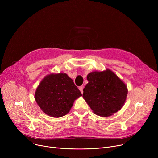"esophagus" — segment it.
I'll return each instance as SVG.
<instances>
[{
    "label": "esophagus",
    "mask_w": 158,
    "mask_h": 158,
    "mask_svg": "<svg viewBox=\"0 0 158 158\" xmlns=\"http://www.w3.org/2000/svg\"><path fill=\"white\" fill-rule=\"evenodd\" d=\"M79 90L81 91V94L83 93V87H82V86H79Z\"/></svg>",
    "instance_id": "34e87169"
}]
</instances>
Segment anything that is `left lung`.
<instances>
[{
    "label": "left lung",
    "mask_w": 158,
    "mask_h": 158,
    "mask_svg": "<svg viewBox=\"0 0 158 158\" xmlns=\"http://www.w3.org/2000/svg\"><path fill=\"white\" fill-rule=\"evenodd\" d=\"M88 83L82 97L95 114L109 117L119 111L126 100L127 88L110 70L93 72L87 76Z\"/></svg>",
    "instance_id": "8db88e82"
}]
</instances>
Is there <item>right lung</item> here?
Returning a JSON list of instances; mask_svg holds the SVG:
<instances>
[{"label":"right lung","mask_w":158,"mask_h":158,"mask_svg":"<svg viewBox=\"0 0 158 158\" xmlns=\"http://www.w3.org/2000/svg\"><path fill=\"white\" fill-rule=\"evenodd\" d=\"M82 94L73 80L66 73L50 74L39 85L35 98L45 114L61 117L70 110L76 98Z\"/></svg>","instance_id":"1"}]
</instances>
